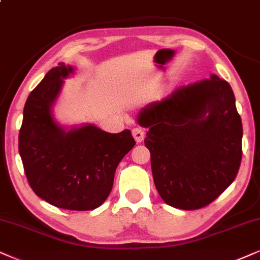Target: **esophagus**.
<instances>
[{
	"mask_svg": "<svg viewBox=\"0 0 260 260\" xmlns=\"http://www.w3.org/2000/svg\"><path fill=\"white\" fill-rule=\"evenodd\" d=\"M132 134L137 143H141L144 140V138H145V133H144V131L141 128H134L132 131Z\"/></svg>",
	"mask_w": 260,
	"mask_h": 260,
	"instance_id": "1",
	"label": "esophagus"
}]
</instances>
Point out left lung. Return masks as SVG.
<instances>
[{
    "label": "left lung",
    "mask_w": 260,
    "mask_h": 260,
    "mask_svg": "<svg viewBox=\"0 0 260 260\" xmlns=\"http://www.w3.org/2000/svg\"><path fill=\"white\" fill-rule=\"evenodd\" d=\"M137 121L147 128L154 186L168 205L204 208L234 181L242 123L231 85L217 75L146 104Z\"/></svg>",
    "instance_id": "1"
}]
</instances>
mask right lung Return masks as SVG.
Returning <instances> with one entry per match:
<instances>
[{
    "label": "right lung",
    "instance_id": "right-lung-1",
    "mask_svg": "<svg viewBox=\"0 0 260 260\" xmlns=\"http://www.w3.org/2000/svg\"><path fill=\"white\" fill-rule=\"evenodd\" d=\"M74 67L58 63L29 93L19 133L27 181L39 198L56 208L87 211L110 194L115 170L136 145L132 133H108L92 123L64 127L54 106Z\"/></svg>",
    "mask_w": 260,
    "mask_h": 260
}]
</instances>
